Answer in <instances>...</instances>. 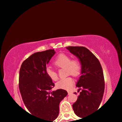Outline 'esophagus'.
I'll use <instances>...</instances> for the list:
<instances>
[{"label": "esophagus", "instance_id": "esophagus-1", "mask_svg": "<svg viewBox=\"0 0 122 122\" xmlns=\"http://www.w3.org/2000/svg\"><path fill=\"white\" fill-rule=\"evenodd\" d=\"M68 95L71 94V92H68Z\"/></svg>", "mask_w": 122, "mask_h": 122}]
</instances>
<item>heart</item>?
Masks as SVG:
<instances>
[{
    "label": "heart",
    "instance_id": "1",
    "mask_svg": "<svg viewBox=\"0 0 122 122\" xmlns=\"http://www.w3.org/2000/svg\"><path fill=\"white\" fill-rule=\"evenodd\" d=\"M54 65L57 68H65L67 74H71L74 76H77L81 73V65L77 59H71V57L65 54H60L54 61ZM47 75L54 81L58 79V75L56 71L50 68L46 69ZM74 84V80L71 77L62 78L56 83V88L62 89H70Z\"/></svg>",
    "mask_w": 122,
    "mask_h": 122
}]
</instances>
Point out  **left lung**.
<instances>
[{
	"label": "left lung",
	"mask_w": 122,
	"mask_h": 122,
	"mask_svg": "<svg viewBox=\"0 0 122 122\" xmlns=\"http://www.w3.org/2000/svg\"><path fill=\"white\" fill-rule=\"evenodd\" d=\"M66 48L80 59L82 65V75L76 84L78 91H82L73 108L77 116L83 118L97 110L102 101L105 86L103 69L98 59L86 47Z\"/></svg>",
	"instance_id": "1"
}]
</instances>
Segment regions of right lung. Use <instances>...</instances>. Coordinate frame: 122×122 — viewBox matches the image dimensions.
Returning <instances> with one entry per match:
<instances>
[{
  "instance_id": "right-lung-1",
  "label": "right lung",
  "mask_w": 122,
  "mask_h": 122,
  "mask_svg": "<svg viewBox=\"0 0 122 122\" xmlns=\"http://www.w3.org/2000/svg\"><path fill=\"white\" fill-rule=\"evenodd\" d=\"M48 49L33 54L20 67L19 88L22 101L31 115L53 122L59 113V104L67 91H52L54 84L46 73V65L55 54Z\"/></svg>"
}]
</instances>
